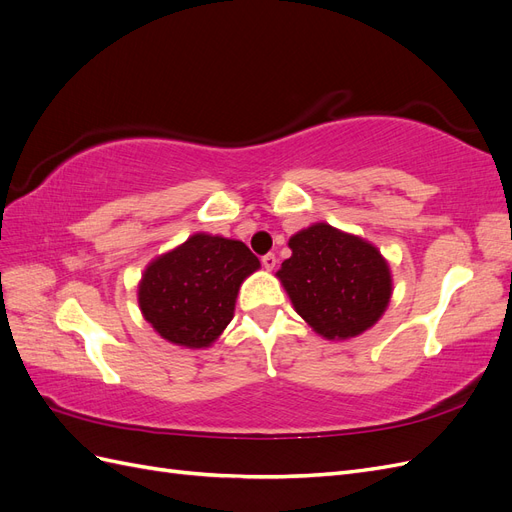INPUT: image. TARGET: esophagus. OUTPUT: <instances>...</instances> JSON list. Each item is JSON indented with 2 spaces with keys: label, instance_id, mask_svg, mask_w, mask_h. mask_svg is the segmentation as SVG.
I'll return each instance as SVG.
<instances>
[{
  "label": "esophagus",
  "instance_id": "esophagus-1",
  "mask_svg": "<svg viewBox=\"0 0 512 512\" xmlns=\"http://www.w3.org/2000/svg\"><path fill=\"white\" fill-rule=\"evenodd\" d=\"M275 265H277L275 254H265V256H262V267H265L267 271H273Z\"/></svg>",
  "mask_w": 512,
  "mask_h": 512
}]
</instances>
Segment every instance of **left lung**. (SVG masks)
Returning a JSON list of instances; mask_svg holds the SVG:
<instances>
[{
	"label": "left lung",
	"mask_w": 512,
	"mask_h": 512,
	"mask_svg": "<svg viewBox=\"0 0 512 512\" xmlns=\"http://www.w3.org/2000/svg\"><path fill=\"white\" fill-rule=\"evenodd\" d=\"M277 271L297 314L318 335L348 339L380 320L391 301V271L378 247L318 222L292 235Z\"/></svg>",
	"instance_id": "left-lung-1"
}]
</instances>
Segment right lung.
<instances>
[{
    "label": "right lung",
    "mask_w": 512,
    "mask_h": 512,
    "mask_svg": "<svg viewBox=\"0 0 512 512\" xmlns=\"http://www.w3.org/2000/svg\"><path fill=\"white\" fill-rule=\"evenodd\" d=\"M256 269L260 260L245 243L196 232L149 262L138 305L170 344L207 348L235 316L239 286Z\"/></svg>",
    "instance_id": "add662e5"
}]
</instances>
